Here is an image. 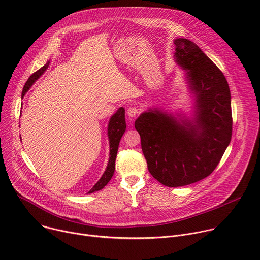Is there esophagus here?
<instances>
[{
  "mask_svg": "<svg viewBox=\"0 0 260 260\" xmlns=\"http://www.w3.org/2000/svg\"><path fill=\"white\" fill-rule=\"evenodd\" d=\"M138 114H139V109L137 107H134V106L128 107V109H127V115L129 117H136Z\"/></svg>",
  "mask_w": 260,
  "mask_h": 260,
  "instance_id": "34e87169",
  "label": "esophagus"
}]
</instances>
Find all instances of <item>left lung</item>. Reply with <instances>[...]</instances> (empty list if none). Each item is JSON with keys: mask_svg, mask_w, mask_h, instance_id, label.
Listing matches in <instances>:
<instances>
[{"mask_svg": "<svg viewBox=\"0 0 260 260\" xmlns=\"http://www.w3.org/2000/svg\"><path fill=\"white\" fill-rule=\"evenodd\" d=\"M175 60L185 70L196 95L193 120L154 109L135 122L150 174L165 186L205 179L223 156L233 134L231 90L219 68L188 39L179 38Z\"/></svg>", "mask_w": 260, "mask_h": 260, "instance_id": "obj_1", "label": "left lung"}]
</instances>
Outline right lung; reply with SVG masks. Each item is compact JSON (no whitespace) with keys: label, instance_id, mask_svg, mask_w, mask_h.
I'll return each mask as SVG.
<instances>
[{"label":"right lung","instance_id":"add662e5","mask_svg":"<svg viewBox=\"0 0 260 260\" xmlns=\"http://www.w3.org/2000/svg\"><path fill=\"white\" fill-rule=\"evenodd\" d=\"M48 66H49V61L45 66H43L41 69H39L38 71L35 72L34 74H31L29 78L27 79V81L25 82L24 86H23L21 98L24 96L25 92L32 85V83L46 71ZM124 113H125V110L121 107V108L118 109L117 112L110 118L109 125H108V136H109V143H110L109 162H108V166H107V169H106L105 173L103 174L101 179L95 183L94 186L88 191V193H92L94 191H99V190L103 189L114 174L115 160H116V156H117L119 142H120V139L123 136V134L125 132V128H126Z\"/></svg>","mask_w":260,"mask_h":260}]
</instances>
